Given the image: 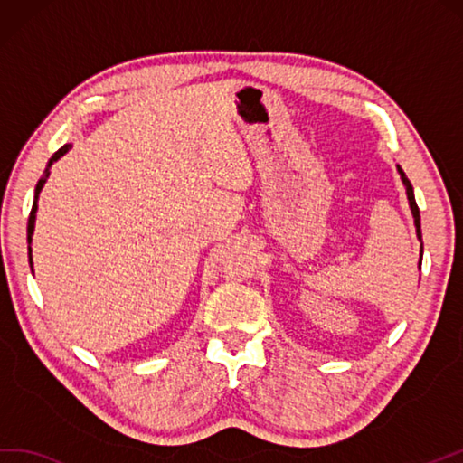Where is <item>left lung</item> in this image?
<instances>
[{"mask_svg":"<svg viewBox=\"0 0 463 463\" xmlns=\"http://www.w3.org/2000/svg\"><path fill=\"white\" fill-rule=\"evenodd\" d=\"M400 176H402V182L406 186V194H408V202H410V208H412V215H414V223H416V233L418 238L422 240V232H420V210H418V203H416V198H414V190H412V184H410V180L406 178V174L398 168ZM420 265H422V260H420Z\"/></svg>","mask_w":463,"mask_h":463,"instance_id":"8db88e82","label":"left lung"}]
</instances>
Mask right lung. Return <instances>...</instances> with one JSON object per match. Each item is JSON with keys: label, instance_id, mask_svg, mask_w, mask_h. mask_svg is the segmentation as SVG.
<instances>
[{"label": "right lung", "instance_id": "obj_1", "mask_svg": "<svg viewBox=\"0 0 463 463\" xmlns=\"http://www.w3.org/2000/svg\"><path fill=\"white\" fill-rule=\"evenodd\" d=\"M69 145H65L63 148H59L55 154H53V158L49 160V164H47V168H45V174L43 176H41V180L37 182V186H35V200H33V208H31V213H29V222H27V241L31 243V235H33V230H35V213H37V198H39V192H41V188H43V184H45V180L49 178V168H51V164H53L55 160H59L61 156H63L65 152H69ZM29 263H31V248H29Z\"/></svg>", "mask_w": 463, "mask_h": 463}]
</instances>
